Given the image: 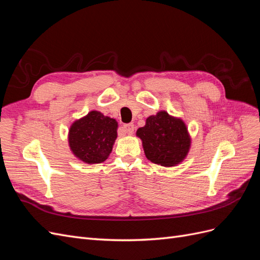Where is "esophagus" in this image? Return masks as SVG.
Wrapping results in <instances>:
<instances>
[{
  "mask_svg": "<svg viewBox=\"0 0 260 260\" xmlns=\"http://www.w3.org/2000/svg\"><path fill=\"white\" fill-rule=\"evenodd\" d=\"M123 130H124V132H127L128 135H132L133 132H135V124L133 123H127V124H124L123 125Z\"/></svg>",
  "mask_w": 260,
  "mask_h": 260,
  "instance_id": "esophagus-1",
  "label": "esophagus"
}]
</instances>
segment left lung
<instances>
[{
  "instance_id": "obj_1",
  "label": "left lung",
  "mask_w": 260,
  "mask_h": 260,
  "mask_svg": "<svg viewBox=\"0 0 260 260\" xmlns=\"http://www.w3.org/2000/svg\"><path fill=\"white\" fill-rule=\"evenodd\" d=\"M146 158L164 167L182 162L191 147V137L185 122L160 111L146 118L144 127L137 130Z\"/></svg>"
}]
</instances>
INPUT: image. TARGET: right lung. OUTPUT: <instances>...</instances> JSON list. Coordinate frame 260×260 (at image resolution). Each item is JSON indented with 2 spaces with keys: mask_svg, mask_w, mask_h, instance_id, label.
Wrapping results in <instances>:
<instances>
[{
  "mask_svg": "<svg viewBox=\"0 0 260 260\" xmlns=\"http://www.w3.org/2000/svg\"><path fill=\"white\" fill-rule=\"evenodd\" d=\"M118 122L101 112L91 111L70 125L68 144L75 157L85 164L105 161L117 139Z\"/></svg>",
  "mask_w": 260,
  "mask_h": 260,
  "instance_id": "add662e5",
  "label": "right lung"
}]
</instances>
